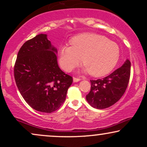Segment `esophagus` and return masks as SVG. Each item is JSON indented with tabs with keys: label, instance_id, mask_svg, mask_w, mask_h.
Returning a JSON list of instances; mask_svg holds the SVG:
<instances>
[{
	"label": "esophagus",
	"instance_id": "34e87169",
	"mask_svg": "<svg viewBox=\"0 0 147 147\" xmlns=\"http://www.w3.org/2000/svg\"><path fill=\"white\" fill-rule=\"evenodd\" d=\"M73 80H74V82H78L80 81V78H78L74 77V78H73Z\"/></svg>",
	"mask_w": 147,
	"mask_h": 147
}]
</instances>
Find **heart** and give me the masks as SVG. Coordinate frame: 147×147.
<instances>
[{
    "instance_id": "heart-1",
    "label": "heart",
    "mask_w": 147,
    "mask_h": 147,
    "mask_svg": "<svg viewBox=\"0 0 147 147\" xmlns=\"http://www.w3.org/2000/svg\"><path fill=\"white\" fill-rule=\"evenodd\" d=\"M69 44L61 47L59 53V63L65 71H71L82 58L84 71L94 77H102L109 74L119 59L118 45L103 35L82 33L71 38Z\"/></svg>"
}]
</instances>
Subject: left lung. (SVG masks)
I'll list each match as a JSON object with an SVG mask.
<instances>
[{
  "label": "left lung",
  "mask_w": 147,
  "mask_h": 147,
  "mask_svg": "<svg viewBox=\"0 0 147 147\" xmlns=\"http://www.w3.org/2000/svg\"><path fill=\"white\" fill-rule=\"evenodd\" d=\"M131 63L127 59L121 67L109 76L96 80H90L91 89L86 100L92 107L104 109L117 102L125 92L129 82Z\"/></svg>",
  "instance_id": "obj_1"
}]
</instances>
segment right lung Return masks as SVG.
<instances>
[{
  "instance_id": "obj_1",
  "label": "right lung",
  "mask_w": 147,
  "mask_h": 147,
  "mask_svg": "<svg viewBox=\"0 0 147 147\" xmlns=\"http://www.w3.org/2000/svg\"><path fill=\"white\" fill-rule=\"evenodd\" d=\"M57 52L45 34L28 40L18 52L16 84L26 102L37 111L51 113L59 109L73 82L59 67Z\"/></svg>"
}]
</instances>
